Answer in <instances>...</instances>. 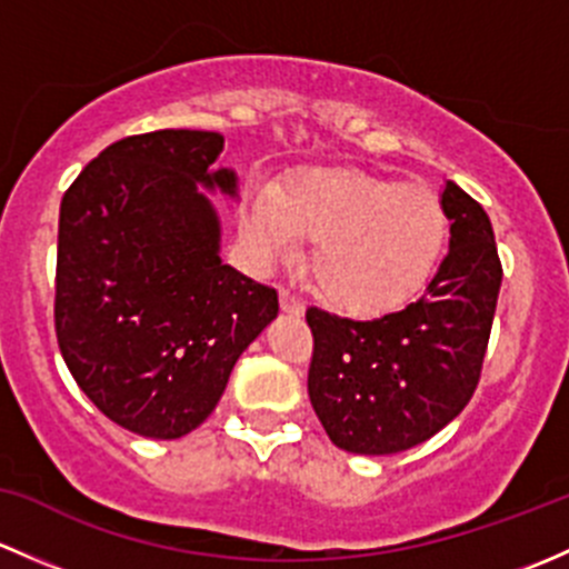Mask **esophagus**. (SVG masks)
Wrapping results in <instances>:
<instances>
[{
	"instance_id": "esophagus-1",
	"label": "esophagus",
	"mask_w": 569,
	"mask_h": 569,
	"mask_svg": "<svg viewBox=\"0 0 569 569\" xmlns=\"http://www.w3.org/2000/svg\"><path fill=\"white\" fill-rule=\"evenodd\" d=\"M279 303H282V309L284 312H290V315H303V301L301 298L296 296V292H290V290H279Z\"/></svg>"
}]
</instances>
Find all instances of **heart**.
Wrapping results in <instances>:
<instances>
[{"label":"heart","mask_w":569,"mask_h":569,"mask_svg":"<svg viewBox=\"0 0 569 569\" xmlns=\"http://www.w3.org/2000/svg\"><path fill=\"white\" fill-rule=\"evenodd\" d=\"M246 241L262 260L312 243L309 273L339 312L370 318L397 309L427 282L447 241V210L425 186L348 167L303 169L246 216Z\"/></svg>","instance_id":"1"}]
</instances>
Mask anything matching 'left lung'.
<instances>
[{"mask_svg":"<svg viewBox=\"0 0 569 569\" xmlns=\"http://www.w3.org/2000/svg\"><path fill=\"white\" fill-rule=\"evenodd\" d=\"M441 204L452 238L419 301L375 320L307 309L309 400L345 452H406L443 430L477 391L503 271L482 204L452 180Z\"/></svg>","mask_w":569,"mask_h":569,"instance_id":"obj_1","label":"left lung"}]
</instances>
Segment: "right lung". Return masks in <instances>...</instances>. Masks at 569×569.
I'll return each instance as SVG.
<instances>
[{
    "mask_svg": "<svg viewBox=\"0 0 569 569\" xmlns=\"http://www.w3.org/2000/svg\"><path fill=\"white\" fill-rule=\"evenodd\" d=\"M221 150L216 131L126 137L60 204L57 345L92 406L144 438L202 425L279 312L273 287L219 260V219L197 183L236 194Z\"/></svg>",
    "mask_w": 569,
    "mask_h": 569,
    "instance_id": "1",
    "label": "right lung"
}]
</instances>
